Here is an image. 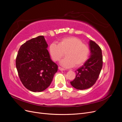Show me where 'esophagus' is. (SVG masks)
<instances>
[{"label": "esophagus", "instance_id": "34e87169", "mask_svg": "<svg viewBox=\"0 0 122 122\" xmlns=\"http://www.w3.org/2000/svg\"><path fill=\"white\" fill-rule=\"evenodd\" d=\"M58 69H59V70H60V71H65V69L62 68L60 67H58Z\"/></svg>", "mask_w": 122, "mask_h": 122}]
</instances>
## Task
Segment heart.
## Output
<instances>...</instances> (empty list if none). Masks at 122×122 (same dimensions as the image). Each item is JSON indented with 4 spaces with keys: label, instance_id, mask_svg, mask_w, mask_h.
<instances>
[{
    "label": "heart",
    "instance_id": "1",
    "mask_svg": "<svg viewBox=\"0 0 122 122\" xmlns=\"http://www.w3.org/2000/svg\"><path fill=\"white\" fill-rule=\"evenodd\" d=\"M49 50L51 57L55 61H60L66 53L67 56L60 62L61 65L66 68L83 65L87 61L90 53L88 46L74 36L62 39L58 44H51Z\"/></svg>",
    "mask_w": 122,
    "mask_h": 122
}]
</instances>
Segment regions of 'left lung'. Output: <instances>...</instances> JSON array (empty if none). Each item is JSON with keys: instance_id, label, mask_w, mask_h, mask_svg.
<instances>
[{"instance_id": "left-lung-1", "label": "left lung", "mask_w": 122, "mask_h": 122, "mask_svg": "<svg viewBox=\"0 0 122 122\" xmlns=\"http://www.w3.org/2000/svg\"><path fill=\"white\" fill-rule=\"evenodd\" d=\"M88 44L91 51L90 58L75 71V78L70 82L72 86L77 90H86L93 86L102 68L103 57L100 47L92 40Z\"/></svg>"}]
</instances>
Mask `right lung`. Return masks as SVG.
<instances>
[{"mask_svg": "<svg viewBox=\"0 0 122 122\" xmlns=\"http://www.w3.org/2000/svg\"><path fill=\"white\" fill-rule=\"evenodd\" d=\"M48 44L43 36L27 41L18 51L16 66L21 81L31 92L45 90L58 70L50 58Z\"/></svg>", "mask_w": 122, "mask_h": 122, "instance_id": "obj_1", "label": "right lung"}]
</instances>
